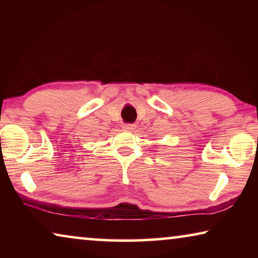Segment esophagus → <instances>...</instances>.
Masks as SVG:
<instances>
[{
    "label": "esophagus",
    "instance_id": "1",
    "mask_svg": "<svg viewBox=\"0 0 258 258\" xmlns=\"http://www.w3.org/2000/svg\"><path fill=\"white\" fill-rule=\"evenodd\" d=\"M134 128H135V125H133V124L124 125V130L125 131H134Z\"/></svg>",
    "mask_w": 258,
    "mask_h": 258
}]
</instances>
